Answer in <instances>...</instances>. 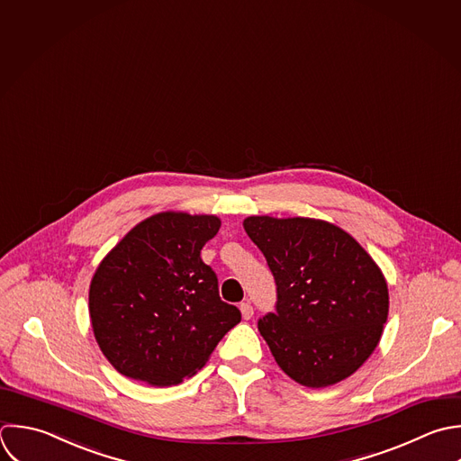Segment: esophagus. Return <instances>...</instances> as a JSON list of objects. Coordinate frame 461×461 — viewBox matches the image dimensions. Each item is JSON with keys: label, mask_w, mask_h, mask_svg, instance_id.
<instances>
[{"label": "esophagus", "mask_w": 461, "mask_h": 461, "mask_svg": "<svg viewBox=\"0 0 461 461\" xmlns=\"http://www.w3.org/2000/svg\"><path fill=\"white\" fill-rule=\"evenodd\" d=\"M239 309H240L244 320H251V318H253V307H251L249 302H242V303L239 305Z\"/></svg>", "instance_id": "1"}]
</instances>
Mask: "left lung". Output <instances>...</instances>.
I'll use <instances>...</instances> for the list:
<instances>
[{
	"label": "left lung",
	"instance_id": "obj_1",
	"mask_svg": "<svg viewBox=\"0 0 461 461\" xmlns=\"http://www.w3.org/2000/svg\"><path fill=\"white\" fill-rule=\"evenodd\" d=\"M244 230L276 282L258 330L278 366L307 388L332 386L372 356L388 320V284L365 248L320 219L253 215Z\"/></svg>",
	"mask_w": 461,
	"mask_h": 461
}]
</instances>
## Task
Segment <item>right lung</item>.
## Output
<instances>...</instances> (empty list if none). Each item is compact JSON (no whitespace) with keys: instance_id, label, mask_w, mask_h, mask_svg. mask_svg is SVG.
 Returning <instances> with one entry per match:
<instances>
[{"instance_id":"add662e5","label":"right lung","mask_w":461,"mask_h":461,"mask_svg":"<svg viewBox=\"0 0 461 461\" xmlns=\"http://www.w3.org/2000/svg\"><path fill=\"white\" fill-rule=\"evenodd\" d=\"M221 219L161 212L136 224L100 262L89 316L105 359L122 375L170 386L201 370L240 321L201 258Z\"/></svg>"}]
</instances>
